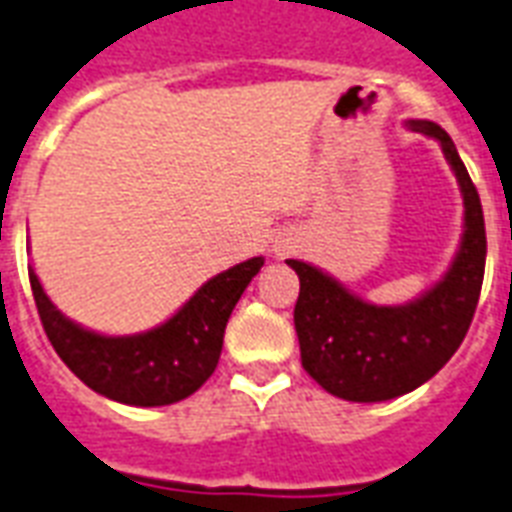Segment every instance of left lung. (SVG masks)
I'll use <instances>...</instances> for the list:
<instances>
[{
	"instance_id": "1",
	"label": "left lung",
	"mask_w": 512,
	"mask_h": 512,
	"mask_svg": "<svg viewBox=\"0 0 512 512\" xmlns=\"http://www.w3.org/2000/svg\"><path fill=\"white\" fill-rule=\"evenodd\" d=\"M410 127L442 143L464 192V241L445 279L407 306H374L309 263L287 260L301 279L293 312L301 366L347 401H388L431 380L464 342L478 309L486 271L478 189L448 132L434 121H410Z\"/></svg>"
}]
</instances>
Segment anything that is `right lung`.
Listing matches in <instances>:
<instances>
[{"instance_id": "1", "label": "right lung", "mask_w": 512, "mask_h": 512, "mask_svg": "<svg viewBox=\"0 0 512 512\" xmlns=\"http://www.w3.org/2000/svg\"><path fill=\"white\" fill-rule=\"evenodd\" d=\"M260 268L263 257L227 268L208 279L165 325L119 339L70 323L48 301L34 271L29 282L45 336L78 380L121 404L162 407L192 396L214 374L227 317Z\"/></svg>"}]
</instances>
